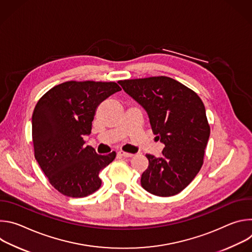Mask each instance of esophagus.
Returning <instances> with one entry per match:
<instances>
[{
	"label": "esophagus",
	"mask_w": 252,
	"mask_h": 252,
	"mask_svg": "<svg viewBox=\"0 0 252 252\" xmlns=\"http://www.w3.org/2000/svg\"><path fill=\"white\" fill-rule=\"evenodd\" d=\"M119 155L124 157V158H131L133 155L132 154H129V153H126V152H119Z\"/></svg>",
	"instance_id": "1"
}]
</instances>
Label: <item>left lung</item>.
<instances>
[{
    "label": "left lung",
    "mask_w": 252,
    "mask_h": 252,
    "mask_svg": "<svg viewBox=\"0 0 252 252\" xmlns=\"http://www.w3.org/2000/svg\"><path fill=\"white\" fill-rule=\"evenodd\" d=\"M124 91L149 115L153 132L164 145L162 156L146 155L141 187L158 196L184 190L203 163L210 127L200 97L168 77L120 81Z\"/></svg>",
    "instance_id": "left-lung-1"
}]
</instances>
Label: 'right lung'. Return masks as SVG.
Masks as SVG:
<instances>
[{"mask_svg": "<svg viewBox=\"0 0 252 252\" xmlns=\"http://www.w3.org/2000/svg\"><path fill=\"white\" fill-rule=\"evenodd\" d=\"M122 91L114 82H76L58 85L35 105L32 117L34 158L50 184L62 194L85 197L96 191L98 173L116 158L85 146L98 104Z\"/></svg>", "mask_w": 252, "mask_h": 252, "instance_id": "right-lung-1", "label": "right lung"}]
</instances>
